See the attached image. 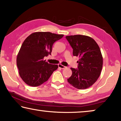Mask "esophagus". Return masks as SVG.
<instances>
[{
    "label": "esophagus",
    "instance_id": "obj_1",
    "mask_svg": "<svg viewBox=\"0 0 121 121\" xmlns=\"http://www.w3.org/2000/svg\"><path fill=\"white\" fill-rule=\"evenodd\" d=\"M58 66H59V68H61V69H65V68H66V67H65V66L62 65H61V64H59L58 65Z\"/></svg>",
    "mask_w": 121,
    "mask_h": 121
}]
</instances>
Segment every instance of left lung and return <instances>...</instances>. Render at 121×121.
<instances>
[{"mask_svg":"<svg viewBox=\"0 0 121 121\" xmlns=\"http://www.w3.org/2000/svg\"><path fill=\"white\" fill-rule=\"evenodd\" d=\"M73 48V55L79 57L78 68H71L72 74L67 79L69 83L78 89L91 86L97 80L103 67L100 48L92 38L85 35L67 36Z\"/></svg>","mask_w":121,"mask_h":121,"instance_id":"obj_1","label":"left lung"}]
</instances>
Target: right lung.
Segmentation results:
<instances>
[{
	"label": "right lung",
	"instance_id": "obj_1",
	"mask_svg": "<svg viewBox=\"0 0 121 121\" xmlns=\"http://www.w3.org/2000/svg\"><path fill=\"white\" fill-rule=\"evenodd\" d=\"M63 36L50 32H36L25 39L18 53L17 65L21 78L27 85H41L57 69V65L48 64L43 59L51 55L54 43Z\"/></svg>",
	"mask_w": 121,
	"mask_h": 121
}]
</instances>
